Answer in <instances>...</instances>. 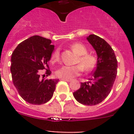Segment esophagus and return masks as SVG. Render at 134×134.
Returning <instances> with one entry per match:
<instances>
[{"label": "esophagus", "mask_w": 134, "mask_h": 134, "mask_svg": "<svg viewBox=\"0 0 134 134\" xmlns=\"http://www.w3.org/2000/svg\"><path fill=\"white\" fill-rule=\"evenodd\" d=\"M61 80H62V81H65L67 82L71 81V79H61Z\"/></svg>", "instance_id": "obj_1"}]
</instances>
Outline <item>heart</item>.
Returning a JSON list of instances; mask_svg holds the SVG:
<instances>
[{
  "instance_id": "1",
  "label": "heart",
  "mask_w": 134,
  "mask_h": 134,
  "mask_svg": "<svg viewBox=\"0 0 134 134\" xmlns=\"http://www.w3.org/2000/svg\"><path fill=\"white\" fill-rule=\"evenodd\" d=\"M71 48L79 55L76 63L78 65L69 66L63 65L56 71L55 74L60 79H70L79 75L83 69L86 71H90L94 68L97 64V57L93 54L87 53L88 49L81 43H75L71 46ZM60 60V51L56 49L53 51L51 55L53 62H58Z\"/></svg>"
}]
</instances>
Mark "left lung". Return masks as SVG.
Returning <instances> with one entry per match:
<instances>
[{
    "instance_id": "8db88e82",
    "label": "left lung",
    "mask_w": 134,
    "mask_h": 134,
    "mask_svg": "<svg viewBox=\"0 0 134 134\" xmlns=\"http://www.w3.org/2000/svg\"><path fill=\"white\" fill-rule=\"evenodd\" d=\"M87 40L97 55V67L89 81L81 83L73 95L80 104L93 106L104 101L111 91L117 76L118 61L114 51L104 39L90 35Z\"/></svg>"
}]
</instances>
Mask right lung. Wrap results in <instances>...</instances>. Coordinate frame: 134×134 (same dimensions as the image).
Returning <instances> with one entry per match:
<instances>
[{
    "mask_svg": "<svg viewBox=\"0 0 134 134\" xmlns=\"http://www.w3.org/2000/svg\"><path fill=\"white\" fill-rule=\"evenodd\" d=\"M51 41L38 35L27 39L16 46L11 57L10 71L14 86L26 102L40 105L53 97L58 79H40V70L51 75L48 63L54 46Z\"/></svg>",
    "mask_w": 134,
    "mask_h": 134,
    "instance_id": "add662e5",
    "label": "right lung"
}]
</instances>
